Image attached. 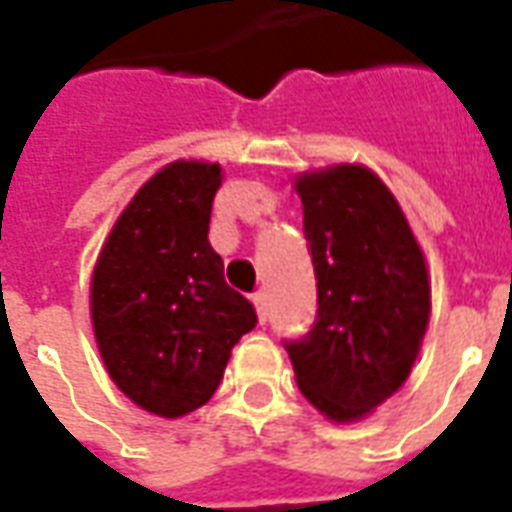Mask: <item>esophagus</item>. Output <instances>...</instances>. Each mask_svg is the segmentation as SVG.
Segmentation results:
<instances>
[{
  "label": "esophagus",
  "instance_id": "esophagus-1",
  "mask_svg": "<svg viewBox=\"0 0 512 512\" xmlns=\"http://www.w3.org/2000/svg\"><path fill=\"white\" fill-rule=\"evenodd\" d=\"M252 301H255V310H257V321L266 323L268 318V304H266V293H255L252 296Z\"/></svg>",
  "mask_w": 512,
  "mask_h": 512
}]
</instances>
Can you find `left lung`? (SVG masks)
Instances as JSON below:
<instances>
[{
  "label": "left lung",
  "mask_w": 512,
  "mask_h": 512,
  "mask_svg": "<svg viewBox=\"0 0 512 512\" xmlns=\"http://www.w3.org/2000/svg\"><path fill=\"white\" fill-rule=\"evenodd\" d=\"M318 279V318L288 354L301 395L334 425L406 384L430 321V274L406 213L365 164L293 178Z\"/></svg>",
  "instance_id": "left-lung-1"
}]
</instances>
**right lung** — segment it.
Segmentation results:
<instances>
[{
	"instance_id": "1",
	"label": "right lung",
	"mask_w": 512,
	"mask_h": 512,
	"mask_svg": "<svg viewBox=\"0 0 512 512\" xmlns=\"http://www.w3.org/2000/svg\"><path fill=\"white\" fill-rule=\"evenodd\" d=\"M222 164L178 158L147 178L106 235L90 321L109 378L134 406L178 419L222 384L255 307L224 282L208 224Z\"/></svg>"
}]
</instances>
